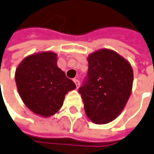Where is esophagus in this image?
<instances>
[{
	"label": "esophagus",
	"mask_w": 154,
	"mask_h": 154,
	"mask_svg": "<svg viewBox=\"0 0 154 154\" xmlns=\"http://www.w3.org/2000/svg\"><path fill=\"white\" fill-rule=\"evenodd\" d=\"M73 82H75L77 88H78L80 87V82H79V80H78V79H77V78H74V79H73Z\"/></svg>",
	"instance_id": "esophagus-1"
}]
</instances>
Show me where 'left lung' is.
Returning <instances> with one entry per match:
<instances>
[{
  "label": "left lung",
  "mask_w": 154,
  "mask_h": 154,
  "mask_svg": "<svg viewBox=\"0 0 154 154\" xmlns=\"http://www.w3.org/2000/svg\"><path fill=\"white\" fill-rule=\"evenodd\" d=\"M87 79L79 88L87 116L95 124L116 118L129 99L133 70L129 61L116 51L102 49L88 57Z\"/></svg>",
  "instance_id": "8db88e82"
}]
</instances>
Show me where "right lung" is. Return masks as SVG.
Here are the masks:
<instances>
[{
    "label": "right lung",
    "mask_w": 154,
    "mask_h": 154,
    "mask_svg": "<svg viewBox=\"0 0 154 154\" xmlns=\"http://www.w3.org/2000/svg\"><path fill=\"white\" fill-rule=\"evenodd\" d=\"M15 81L24 104L36 115L49 117L63 104L76 84L57 66V55L45 51L29 55L18 65Z\"/></svg>",
    "instance_id": "1"
}]
</instances>
